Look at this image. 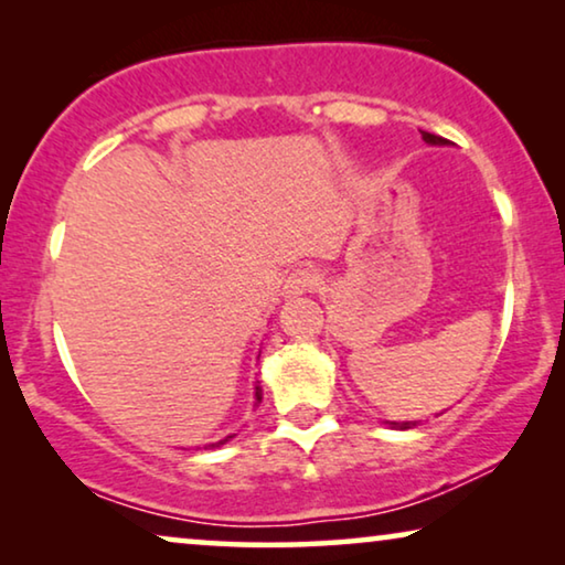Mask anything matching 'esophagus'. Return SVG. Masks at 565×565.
Returning a JSON list of instances; mask_svg holds the SVG:
<instances>
[{
	"mask_svg": "<svg viewBox=\"0 0 565 565\" xmlns=\"http://www.w3.org/2000/svg\"><path fill=\"white\" fill-rule=\"evenodd\" d=\"M319 280L321 277L313 267H298L292 269L288 280H285V292H288V296H303V292L319 288Z\"/></svg>",
	"mask_w": 565,
	"mask_h": 565,
	"instance_id": "obj_1",
	"label": "esophagus"
}]
</instances>
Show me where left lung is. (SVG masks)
<instances>
[{"label": "left lung", "instance_id": "left-lung-1", "mask_svg": "<svg viewBox=\"0 0 565 565\" xmlns=\"http://www.w3.org/2000/svg\"><path fill=\"white\" fill-rule=\"evenodd\" d=\"M422 138H424V141H427V143H435V146H437V143H439V146H445V143H447L443 136L427 134V130H422ZM391 424H393V427H401V429H412L416 422H404V424H398V422H391Z\"/></svg>", "mask_w": 565, "mask_h": 565}]
</instances>
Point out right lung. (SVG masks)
I'll list each match as a JSON object with an SVG mask.
<instances>
[{"instance_id":"right-lung-1","label":"right lung","mask_w":565,"mask_h":565,"mask_svg":"<svg viewBox=\"0 0 565 565\" xmlns=\"http://www.w3.org/2000/svg\"><path fill=\"white\" fill-rule=\"evenodd\" d=\"M259 401H262V391L257 388V404H259ZM228 439H231V437H226V439H221V443H215L213 447H218V445H226V443H228Z\"/></svg>"}]
</instances>
